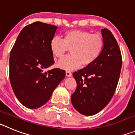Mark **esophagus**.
<instances>
[{
  "label": "esophagus",
  "instance_id": "1",
  "mask_svg": "<svg viewBox=\"0 0 135 135\" xmlns=\"http://www.w3.org/2000/svg\"><path fill=\"white\" fill-rule=\"evenodd\" d=\"M65 74H66V76H68V77H70V76H71L72 74H71L70 71H66V72H65Z\"/></svg>",
  "mask_w": 135,
  "mask_h": 135
}]
</instances>
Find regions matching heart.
<instances>
[{
	"instance_id": "1",
	"label": "heart",
	"mask_w": 135,
	"mask_h": 135,
	"mask_svg": "<svg viewBox=\"0 0 135 135\" xmlns=\"http://www.w3.org/2000/svg\"><path fill=\"white\" fill-rule=\"evenodd\" d=\"M104 46L101 35L90 32L72 30L65 32L63 39L53 37L50 41V50L54 57L60 58L70 49V55L64 57L56 65L65 70L78 68L82 64L89 66L99 57Z\"/></svg>"
}]
</instances>
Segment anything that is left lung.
Wrapping results in <instances>:
<instances>
[{"mask_svg":"<svg viewBox=\"0 0 135 135\" xmlns=\"http://www.w3.org/2000/svg\"><path fill=\"white\" fill-rule=\"evenodd\" d=\"M103 51L93 64L75 71L77 88L71 96L74 108L82 115H93L109 103L116 89L122 68L121 52L109 30H101Z\"/></svg>","mask_w":135,"mask_h":135,"instance_id":"obj_1","label":"left lung"}]
</instances>
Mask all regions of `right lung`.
<instances>
[{
    "mask_svg": "<svg viewBox=\"0 0 135 135\" xmlns=\"http://www.w3.org/2000/svg\"><path fill=\"white\" fill-rule=\"evenodd\" d=\"M57 27L36 21L20 32L10 53L9 78L15 96L29 109L47 102L64 80L65 71L59 68L45 71L55 63L50 41Z\"/></svg>",
    "mask_w": 135,
    "mask_h": 135,
    "instance_id": "1",
    "label": "right lung"
}]
</instances>
